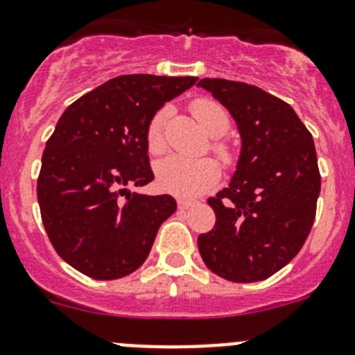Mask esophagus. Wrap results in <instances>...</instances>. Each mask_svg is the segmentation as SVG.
Here are the masks:
<instances>
[{
  "label": "esophagus",
  "instance_id": "34e87169",
  "mask_svg": "<svg viewBox=\"0 0 355 355\" xmlns=\"http://www.w3.org/2000/svg\"><path fill=\"white\" fill-rule=\"evenodd\" d=\"M177 205H178V210H187V209H191V207L194 205V201L193 200H184V198H178Z\"/></svg>",
  "mask_w": 355,
  "mask_h": 355
}]
</instances>
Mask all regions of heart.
<instances>
[{
  "label": "heart",
  "mask_w": 355,
  "mask_h": 355,
  "mask_svg": "<svg viewBox=\"0 0 355 355\" xmlns=\"http://www.w3.org/2000/svg\"><path fill=\"white\" fill-rule=\"evenodd\" d=\"M193 114L207 134L217 138L228 130L230 120L226 111L219 104L207 98L193 102ZM170 116V110L162 107L152 116L146 129V146L152 154H161L164 150V127ZM216 152L221 159H228L226 146L216 145ZM219 164L210 157L189 159L184 155H168L155 166V180L159 189L175 196L193 198L209 191L219 180Z\"/></svg>",
  "instance_id": "b5f03b06"
}]
</instances>
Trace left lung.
<instances>
[{"label": "left lung", "mask_w": 355, "mask_h": 355, "mask_svg": "<svg viewBox=\"0 0 355 355\" xmlns=\"http://www.w3.org/2000/svg\"><path fill=\"white\" fill-rule=\"evenodd\" d=\"M198 86L228 110L241 134L235 173L209 198L216 226L198 237V249L225 279H267L311 232L320 194L315 143L292 106L258 86L210 78Z\"/></svg>", "instance_id": "obj_1"}]
</instances>
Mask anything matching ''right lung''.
<instances>
[{
	"instance_id": "add662e5",
	"label": "right lung",
	"mask_w": 355,
	"mask_h": 355,
	"mask_svg": "<svg viewBox=\"0 0 355 355\" xmlns=\"http://www.w3.org/2000/svg\"><path fill=\"white\" fill-rule=\"evenodd\" d=\"M198 78L129 74L72 102L46 143L37 196L56 253L94 279H118L148 257L170 194L130 191L154 180L146 129L164 102Z\"/></svg>"
}]
</instances>
